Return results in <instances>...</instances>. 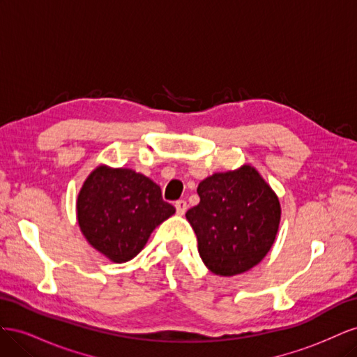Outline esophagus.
Wrapping results in <instances>:
<instances>
[{
	"mask_svg": "<svg viewBox=\"0 0 357 357\" xmlns=\"http://www.w3.org/2000/svg\"><path fill=\"white\" fill-rule=\"evenodd\" d=\"M176 210H177V214H180V215H183L186 213V210H188V202L186 201H183V199H178V201H176Z\"/></svg>",
	"mask_w": 357,
	"mask_h": 357,
	"instance_id": "obj_1",
	"label": "esophagus"
}]
</instances>
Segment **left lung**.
I'll use <instances>...</instances> for the list:
<instances>
[{
	"label": "left lung",
	"mask_w": 357,
	"mask_h": 357,
	"mask_svg": "<svg viewBox=\"0 0 357 357\" xmlns=\"http://www.w3.org/2000/svg\"><path fill=\"white\" fill-rule=\"evenodd\" d=\"M199 204L186 219L197 234L204 265L222 277L243 274L271 250L282 207L259 171L244 164L214 172L198 185Z\"/></svg>",
	"instance_id": "8db88e82"
}]
</instances>
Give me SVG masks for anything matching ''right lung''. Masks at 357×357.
I'll use <instances>...</instances> for the list:
<instances>
[{
	"mask_svg": "<svg viewBox=\"0 0 357 357\" xmlns=\"http://www.w3.org/2000/svg\"><path fill=\"white\" fill-rule=\"evenodd\" d=\"M75 211L86 241L109 261L123 264L143 250L156 226L176 208L144 174L98 165L83 181Z\"/></svg>",
	"mask_w": 357,
	"mask_h": 357,
	"instance_id": "right-lung-1",
	"label": "right lung"
}]
</instances>
